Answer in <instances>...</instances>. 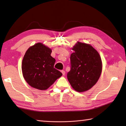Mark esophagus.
<instances>
[{"label":"esophagus","mask_w":126,"mask_h":126,"mask_svg":"<svg viewBox=\"0 0 126 126\" xmlns=\"http://www.w3.org/2000/svg\"><path fill=\"white\" fill-rule=\"evenodd\" d=\"M61 72H62V74H63V76H64V75H65V71H63V70H62V71H61Z\"/></svg>","instance_id":"34e87169"}]
</instances>
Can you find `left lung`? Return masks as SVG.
Segmentation results:
<instances>
[{"instance_id":"8db88e82","label":"left lung","mask_w":126,"mask_h":126,"mask_svg":"<svg viewBox=\"0 0 126 126\" xmlns=\"http://www.w3.org/2000/svg\"><path fill=\"white\" fill-rule=\"evenodd\" d=\"M71 55V71L67 78L76 91L88 90L96 83L102 68L99 53L89 44L78 42L72 48Z\"/></svg>"}]
</instances>
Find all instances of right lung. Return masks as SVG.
<instances>
[{"mask_svg":"<svg viewBox=\"0 0 126 126\" xmlns=\"http://www.w3.org/2000/svg\"><path fill=\"white\" fill-rule=\"evenodd\" d=\"M52 50L38 43L29 48L23 58L22 69L25 80L33 88L46 90L62 76L54 68Z\"/></svg>","mask_w":126,"mask_h":126,"instance_id":"add662e5","label":"right lung"}]
</instances>
